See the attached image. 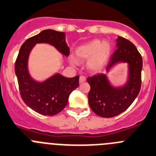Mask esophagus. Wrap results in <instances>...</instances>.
I'll use <instances>...</instances> for the list:
<instances>
[{
    "label": "esophagus",
    "mask_w": 156,
    "mask_h": 156,
    "mask_svg": "<svg viewBox=\"0 0 156 156\" xmlns=\"http://www.w3.org/2000/svg\"><path fill=\"white\" fill-rule=\"evenodd\" d=\"M85 80H86V78H85V76H80L79 78V82L80 83H82V82H84V81H85Z\"/></svg>",
    "instance_id": "34e87169"
}]
</instances>
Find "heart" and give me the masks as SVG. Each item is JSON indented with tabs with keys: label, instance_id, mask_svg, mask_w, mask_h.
Instances as JSON below:
<instances>
[{
	"label": "heart",
	"instance_id": "1",
	"mask_svg": "<svg viewBox=\"0 0 156 156\" xmlns=\"http://www.w3.org/2000/svg\"><path fill=\"white\" fill-rule=\"evenodd\" d=\"M111 44L107 40H93L81 45L76 49L77 58L81 61H87V67L90 71H97L103 69L107 64L111 54ZM71 63L74 65L78 64V61L71 59Z\"/></svg>",
	"mask_w": 156,
	"mask_h": 156
}]
</instances>
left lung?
I'll use <instances>...</instances> for the list:
<instances>
[{
    "label": "left lung",
    "mask_w": 156,
    "mask_h": 156,
    "mask_svg": "<svg viewBox=\"0 0 156 156\" xmlns=\"http://www.w3.org/2000/svg\"><path fill=\"white\" fill-rule=\"evenodd\" d=\"M116 50L106 67L108 73L118 64H127V75L123 85L115 86L107 75L99 73L87 78L90 85L88 104L98 116L109 118L120 114L131 105L141 89L142 58L131 42L121 36L116 40Z\"/></svg>",
    "instance_id": "left-lung-1"
}]
</instances>
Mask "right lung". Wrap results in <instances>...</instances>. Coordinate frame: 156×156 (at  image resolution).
Here are the masks:
<instances>
[{
  "label": "right lung",
  "mask_w": 156,
  "mask_h": 156,
  "mask_svg": "<svg viewBox=\"0 0 156 156\" xmlns=\"http://www.w3.org/2000/svg\"><path fill=\"white\" fill-rule=\"evenodd\" d=\"M39 43L53 46L63 58L68 57L70 48L66 43L65 33L46 29L26 40L15 61V75L24 102L40 114L54 116L67 106L70 94L79 85V76L67 78L57 72L43 81L34 79L29 73L28 64L31 52Z\"/></svg>",
  "instance_id": "add662e5"
}]
</instances>
